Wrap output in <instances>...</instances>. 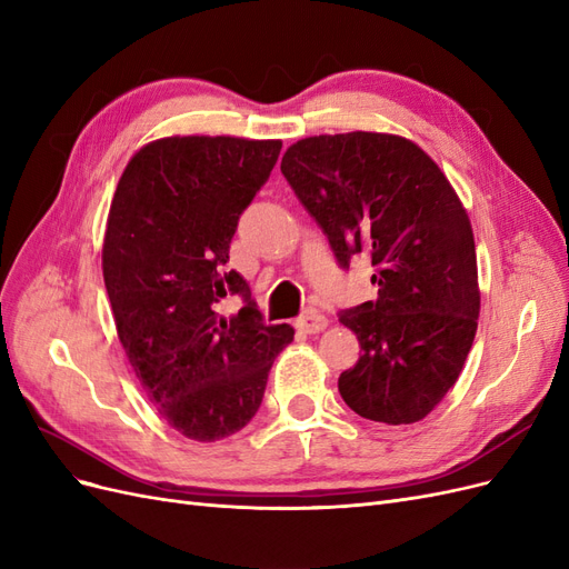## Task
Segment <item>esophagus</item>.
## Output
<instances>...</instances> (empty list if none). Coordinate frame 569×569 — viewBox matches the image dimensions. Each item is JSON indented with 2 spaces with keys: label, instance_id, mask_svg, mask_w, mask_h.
Returning a JSON list of instances; mask_svg holds the SVG:
<instances>
[{
  "label": "esophagus",
  "instance_id": "34e87169",
  "mask_svg": "<svg viewBox=\"0 0 569 569\" xmlns=\"http://www.w3.org/2000/svg\"><path fill=\"white\" fill-rule=\"evenodd\" d=\"M297 327L301 331H306V335H320V331L327 327V318L320 316V312H316V310H310L303 318H299Z\"/></svg>",
  "mask_w": 569,
  "mask_h": 569
}]
</instances>
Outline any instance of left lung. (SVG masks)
Listing matches in <instances>:
<instances>
[{
	"label": "left lung",
	"mask_w": 569,
	"mask_h": 569,
	"mask_svg": "<svg viewBox=\"0 0 569 569\" xmlns=\"http://www.w3.org/2000/svg\"><path fill=\"white\" fill-rule=\"evenodd\" d=\"M337 261L369 253L379 299L343 310L362 356L339 377L356 415L417 423L447 396L473 346L480 287L471 219L442 169L396 133H320L280 164Z\"/></svg>",
	"instance_id": "1"
}]
</instances>
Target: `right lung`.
Masks as SVG:
<instances>
[{"label": "right lung", "mask_w": 569, "mask_h": 569, "mask_svg": "<svg viewBox=\"0 0 569 569\" xmlns=\"http://www.w3.org/2000/svg\"><path fill=\"white\" fill-rule=\"evenodd\" d=\"M282 141L167 136L133 152L110 204L103 280L136 379L181 436L217 442L257 415L268 371L293 341L263 325L247 280L226 270L240 213ZM240 292L230 319L218 301Z\"/></svg>", "instance_id": "1"}]
</instances>
